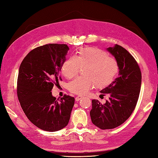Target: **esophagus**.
<instances>
[{"label": "esophagus", "mask_w": 158, "mask_h": 158, "mask_svg": "<svg viewBox=\"0 0 158 158\" xmlns=\"http://www.w3.org/2000/svg\"><path fill=\"white\" fill-rule=\"evenodd\" d=\"M83 96H77V97H76V98H75V100H76V101H77V102H78V101H79V100H81V98H83Z\"/></svg>", "instance_id": "esophagus-1"}]
</instances>
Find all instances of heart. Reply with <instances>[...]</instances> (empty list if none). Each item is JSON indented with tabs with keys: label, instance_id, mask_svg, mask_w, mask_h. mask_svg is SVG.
Masks as SVG:
<instances>
[{
	"label": "heart",
	"instance_id": "heart-1",
	"mask_svg": "<svg viewBox=\"0 0 158 158\" xmlns=\"http://www.w3.org/2000/svg\"><path fill=\"white\" fill-rule=\"evenodd\" d=\"M80 67H84L83 75L69 82L68 89L75 94L83 95L96 86L103 88L110 84L119 71L117 60L109 56L104 50L96 48H83L75 57H70L63 62L61 71L70 79L78 73Z\"/></svg>",
	"mask_w": 158,
	"mask_h": 158
}]
</instances>
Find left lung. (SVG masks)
Instances as JSON below:
<instances>
[{"label":"left lung","mask_w":158,"mask_h":158,"mask_svg":"<svg viewBox=\"0 0 158 158\" xmlns=\"http://www.w3.org/2000/svg\"><path fill=\"white\" fill-rule=\"evenodd\" d=\"M107 50L117 60L119 71L115 81L100 92L109 96L106 103L102 105L96 99L92 101V122L102 130L118 127L132 115L139 97L142 78L138 63L125 48L115 45Z\"/></svg>","instance_id":"8db88e82"}]
</instances>
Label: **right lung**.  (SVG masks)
I'll return each instance as SVG.
<instances>
[{
	"instance_id": "right-lung-1",
	"label": "right lung",
	"mask_w": 158,
	"mask_h": 158,
	"mask_svg": "<svg viewBox=\"0 0 158 158\" xmlns=\"http://www.w3.org/2000/svg\"><path fill=\"white\" fill-rule=\"evenodd\" d=\"M66 44H47L30 52L20 64L17 94L23 111L39 128L56 132L68 125L74 97L57 100L52 94L58 84L62 65L69 51Z\"/></svg>"
}]
</instances>
